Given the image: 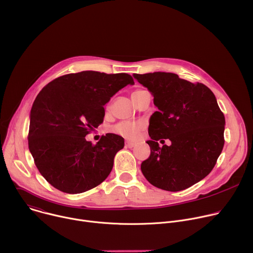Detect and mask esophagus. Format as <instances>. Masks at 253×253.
<instances>
[{
    "instance_id": "1",
    "label": "esophagus",
    "mask_w": 253,
    "mask_h": 253,
    "mask_svg": "<svg viewBox=\"0 0 253 253\" xmlns=\"http://www.w3.org/2000/svg\"><path fill=\"white\" fill-rule=\"evenodd\" d=\"M125 146H126L127 148H133V147L135 146V143L130 142V141H126V142H125Z\"/></svg>"
}]
</instances>
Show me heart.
<instances>
[{
    "mask_svg": "<svg viewBox=\"0 0 253 253\" xmlns=\"http://www.w3.org/2000/svg\"><path fill=\"white\" fill-rule=\"evenodd\" d=\"M141 91V90H139ZM139 91H135L134 93H137ZM144 124L142 122L138 121H123L118 123L116 126H114L113 131L120 136L129 139V140H135L138 138L140 132L143 130Z\"/></svg>",
    "mask_w": 253,
    "mask_h": 253,
    "instance_id": "obj_1",
    "label": "heart"
}]
</instances>
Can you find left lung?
Masks as SVG:
<instances>
[{"label": "left lung", "instance_id": "left-lung-1", "mask_svg": "<svg viewBox=\"0 0 253 253\" xmlns=\"http://www.w3.org/2000/svg\"><path fill=\"white\" fill-rule=\"evenodd\" d=\"M154 96L149 120L150 157L141 171L153 186L169 192L190 188L213 169L223 144L225 119L212 91L171 72L133 74ZM171 145L160 147L158 140Z\"/></svg>", "mask_w": 253, "mask_h": 253}]
</instances>
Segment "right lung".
<instances>
[{
  "instance_id": "add662e5",
  "label": "right lung",
  "mask_w": 253,
  "mask_h": 253,
  "mask_svg": "<svg viewBox=\"0 0 253 253\" xmlns=\"http://www.w3.org/2000/svg\"><path fill=\"white\" fill-rule=\"evenodd\" d=\"M134 80L127 73L81 71L60 76L38 94L30 114L29 149L42 176L67 194L86 192L110 174L124 139L85 136L103 122L104 105Z\"/></svg>"
}]
</instances>
